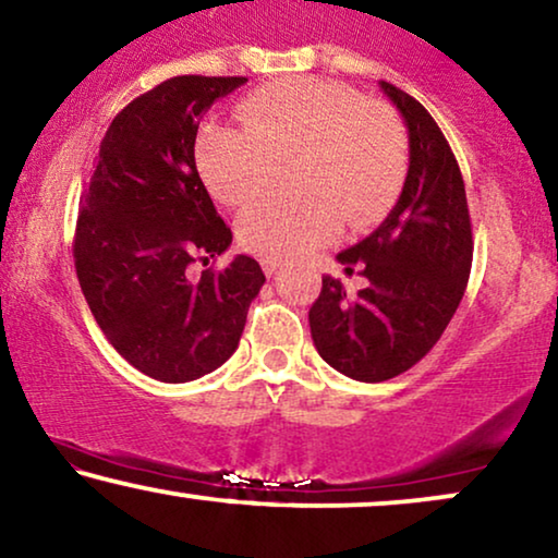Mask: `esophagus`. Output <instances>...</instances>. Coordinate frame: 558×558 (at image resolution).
<instances>
[{"mask_svg":"<svg viewBox=\"0 0 558 558\" xmlns=\"http://www.w3.org/2000/svg\"><path fill=\"white\" fill-rule=\"evenodd\" d=\"M263 270L267 278H272V275L278 272V263H272V259H263Z\"/></svg>","mask_w":558,"mask_h":558,"instance_id":"esophagus-1","label":"esophagus"}]
</instances>
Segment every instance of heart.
<instances>
[{"mask_svg": "<svg viewBox=\"0 0 558 558\" xmlns=\"http://www.w3.org/2000/svg\"><path fill=\"white\" fill-rule=\"evenodd\" d=\"M242 125L208 121L195 136V165L210 195L242 206L293 161L295 193H272L236 218L239 244L288 259L327 244L340 221L363 229L384 218L404 187L409 144L389 108L337 82L286 80L239 105Z\"/></svg>", "mask_w": 558, "mask_h": 558, "instance_id": "b5f03b06", "label": "heart"}]
</instances>
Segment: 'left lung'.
<instances>
[{
	"mask_svg": "<svg viewBox=\"0 0 558 558\" xmlns=\"http://www.w3.org/2000/svg\"><path fill=\"white\" fill-rule=\"evenodd\" d=\"M404 118L409 172L386 221L337 255L368 288L350 295L331 275L308 312L319 355L344 376L378 384L412 368L440 340L466 291L474 239L461 169L433 116L380 82Z\"/></svg>",
	"mask_w": 558,
	"mask_h": 558,
	"instance_id": "8db88e82",
	"label": "left lung"
}]
</instances>
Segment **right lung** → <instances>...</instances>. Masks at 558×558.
Masks as SVG:
<instances>
[{"mask_svg": "<svg viewBox=\"0 0 558 558\" xmlns=\"http://www.w3.org/2000/svg\"><path fill=\"white\" fill-rule=\"evenodd\" d=\"M244 76H172L112 118L82 195L74 265L108 342L146 376L185 384L234 355L265 283L257 259L187 278L229 250L195 167L197 123Z\"/></svg>", "mask_w": 558, "mask_h": 558, "instance_id": "obj_1", "label": "right lung"}]
</instances>
